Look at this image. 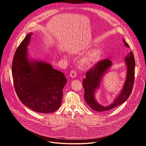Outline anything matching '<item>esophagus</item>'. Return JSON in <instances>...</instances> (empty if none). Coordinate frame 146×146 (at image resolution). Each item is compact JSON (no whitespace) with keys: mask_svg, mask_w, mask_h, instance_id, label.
I'll return each instance as SVG.
<instances>
[{"mask_svg":"<svg viewBox=\"0 0 146 146\" xmlns=\"http://www.w3.org/2000/svg\"><path fill=\"white\" fill-rule=\"evenodd\" d=\"M76 74H77V73H76V70H71V72L70 73V76L71 77H75L76 76Z\"/></svg>","mask_w":146,"mask_h":146,"instance_id":"obj_1","label":"esophagus"}]
</instances>
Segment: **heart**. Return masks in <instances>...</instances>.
<instances>
[{
	"instance_id": "obj_1",
	"label": "heart",
	"mask_w": 146,
	"mask_h": 146,
	"mask_svg": "<svg viewBox=\"0 0 146 146\" xmlns=\"http://www.w3.org/2000/svg\"><path fill=\"white\" fill-rule=\"evenodd\" d=\"M101 51L95 49L90 51L80 61V66L82 68H90L96 64L101 58Z\"/></svg>"
}]
</instances>
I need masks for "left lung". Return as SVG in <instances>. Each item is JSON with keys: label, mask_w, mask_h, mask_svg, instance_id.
<instances>
[{"label": "left lung", "mask_w": 146, "mask_h": 146, "mask_svg": "<svg viewBox=\"0 0 146 146\" xmlns=\"http://www.w3.org/2000/svg\"><path fill=\"white\" fill-rule=\"evenodd\" d=\"M125 46L130 47L128 44L123 39ZM125 62L127 66V80L120 95L115 99L114 102L109 106L100 105L94 97L95 90L99 87L101 78L108 69L112 65L111 60L105 59L98 61L95 66L91 68L86 73V78L82 80V86L84 89V99L90 107L95 111H105L115 108L125 102L129 97L132 91L135 81V60L133 52L131 51L125 56Z\"/></svg>", "instance_id": "8db88e82"}]
</instances>
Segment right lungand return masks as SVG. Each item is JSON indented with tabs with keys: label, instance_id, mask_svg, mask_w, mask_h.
I'll return each mask as SVG.
<instances>
[{
	"label": "right lung",
	"instance_id": "1",
	"mask_svg": "<svg viewBox=\"0 0 146 146\" xmlns=\"http://www.w3.org/2000/svg\"><path fill=\"white\" fill-rule=\"evenodd\" d=\"M29 33L18 47L12 63V76L16 94L22 103L32 110L50 113L60 106L67 78L61 72L42 62H30L27 46Z\"/></svg>",
	"mask_w": 146,
	"mask_h": 146
}]
</instances>
